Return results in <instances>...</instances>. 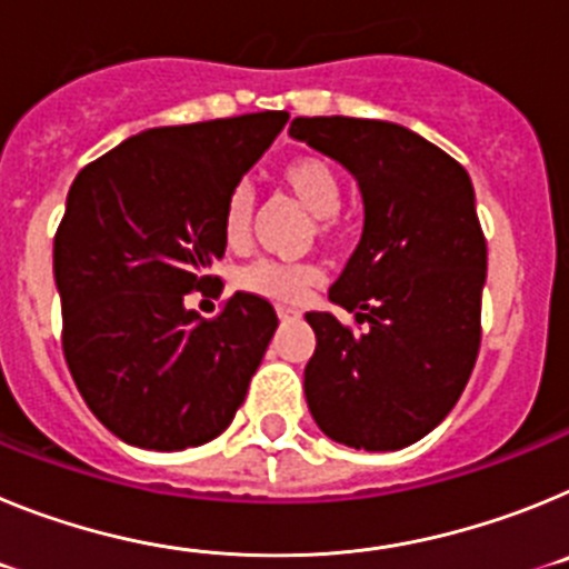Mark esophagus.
<instances>
[{
  "mask_svg": "<svg viewBox=\"0 0 569 569\" xmlns=\"http://www.w3.org/2000/svg\"><path fill=\"white\" fill-rule=\"evenodd\" d=\"M276 313H279L281 321H296L301 316L299 310H293V308H276Z\"/></svg>",
  "mask_w": 569,
  "mask_h": 569,
  "instance_id": "34e87169",
  "label": "esophagus"
}]
</instances>
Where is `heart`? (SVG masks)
<instances>
[{
	"mask_svg": "<svg viewBox=\"0 0 569 569\" xmlns=\"http://www.w3.org/2000/svg\"><path fill=\"white\" fill-rule=\"evenodd\" d=\"M279 182L301 208L316 216L319 233L333 230L336 210L341 208V176L325 156H293L279 168ZM250 216H253V193L248 188H236L224 204V239L230 244H239L248 236ZM316 281L319 273L310 264H281L270 259L253 261L239 273L241 288L279 301H299Z\"/></svg>",
	"mask_w": 569,
	"mask_h": 569,
	"instance_id": "heart-1",
	"label": "heart"
}]
</instances>
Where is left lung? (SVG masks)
I'll use <instances>...</instances> for the list:
<instances>
[{
  "label": "left lung",
  "instance_id": "8db88e82",
  "mask_svg": "<svg viewBox=\"0 0 569 569\" xmlns=\"http://www.w3.org/2000/svg\"><path fill=\"white\" fill-rule=\"evenodd\" d=\"M290 136L353 176L365 208L359 244L328 293L365 330L330 310L305 313L316 333L310 416L339 445L401 450L445 421L479 353L487 241L470 176L381 119L296 116Z\"/></svg>",
  "mask_w": 569,
  "mask_h": 569
}]
</instances>
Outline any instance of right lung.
<instances>
[{
	"label": "right lung",
	"instance_id": "1",
	"mask_svg": "<svg viewBox=\"0 0 569 569\" xmlns=\"http://www.w3.org/2000/svg\"><path fill=\"white\" fill-rule=\"evenodd\" d=\"M288 119L264 110L142 130L70 184L53 239L64 359L84 405L128 445H204L248 396L279 328L270 301L236 293L208 321L184 299L216 288L228 196Z\"/></svg>",
	"mask_w": 569,
	"mask_h": 569
}]
</instances>
